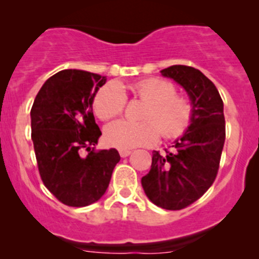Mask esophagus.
I'll list each match as a JSON object with an SVG mask.
<instances>
[{
	"label": "esophagus",
	"instance_id": "obj_1",
	"mask_svg": "<svg viewBox=\"0 0 259 259\" xmlns=\"http://www.w3.org/2000/svg\"><path fill=\"white\" fill-rule=\"evenodd\" d=\"M131 150H123V149H120L119 150V154H120V157L122 158H125V157H128V155L131 154Z\"/></svg>",
	"mask_w": 259,
	"mask_h": 259
}]
</instances>
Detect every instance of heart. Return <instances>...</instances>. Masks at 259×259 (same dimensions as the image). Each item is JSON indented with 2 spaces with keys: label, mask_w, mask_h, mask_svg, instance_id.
Masks as SVG:
<instances>
[{
  "label": "heart",
  "mask_w": 259,
  "mask_h": 259,
  "mask_svg": "<svg viewBox=\"0 0 259 259\" xmlns=\"http://www.w3.org/2000/svg\"><path fill=\"white\" fill-rule=\"evenodd\" d=\"M132 92L146 106L141 114L144 122L116 120L105 128L107 145L128 150L149 146L159 136L166 140L182 137L191 127L194 116L193 102L185 96L176 95V87L168 80L149 77L134 84ZM127 96L116 83L102 87L93 100V111L101 120L116 118L124 111Z\"/></svg>",
  "instance_id": "b5f03b06"
}]
</instances>
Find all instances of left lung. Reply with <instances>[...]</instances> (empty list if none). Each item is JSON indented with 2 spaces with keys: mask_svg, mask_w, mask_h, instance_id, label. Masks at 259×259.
<instances>
[{
  "mask_svg": "<svg viewBox=\"0 0 259 259\" xmlns=\"http://www.w3.org/2000/svg\"><path fill=\"white\" fill-rule=\"evenodd\" d=\"M161 72L188 92L194 116L172 152H153L152 167L141 184L154 205L182 210L202 197L217 178L226 140L223 101L214 83L197 68L175 65Z\"/></svg>",
  "mask_w": 259,
  "mask_h": 259,
  "instance_id": "left-lung-1",
  "label": "left lung"
}]
</instances>
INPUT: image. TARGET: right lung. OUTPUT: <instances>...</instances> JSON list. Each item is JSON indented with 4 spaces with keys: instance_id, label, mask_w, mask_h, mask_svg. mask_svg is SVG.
I'll return each mask as SVG.
<instances>
[{
    "instance_id": "obj_1",
    "label": "right lung",
    "mask_w": 259,
    "mask_h": 259,
    "mask_svg": "<svg viewBox=\"0 0 259 259\" xmlns=\"http://www.w3.org/2000/svg\"><path fill=\"white\" fill-rule=\"evenodd\" d=\"M105 81V76L88 71H59L45 81L32 105L31 137L41 180L67 206L100 200L120 161L116 149L93 148L101 131L92 104Z\"/></svg>"
}]
</instances>
